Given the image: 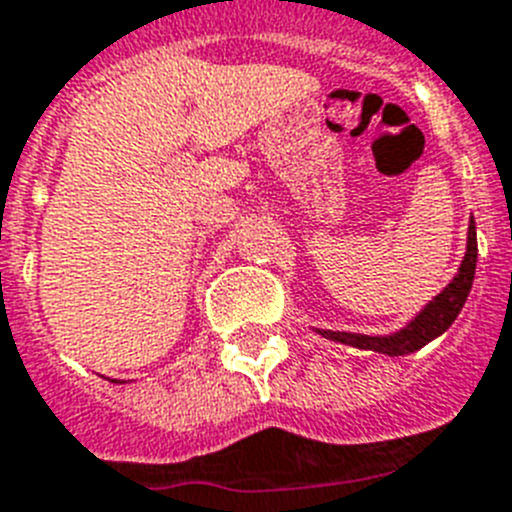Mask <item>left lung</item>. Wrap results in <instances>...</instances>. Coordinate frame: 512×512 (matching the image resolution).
Wrapping results in <instances>:
<instances>
[{"mask_svg":"<svg viewBox=\"0 0 512 512\" xmlns=\"http://www.w3.org/2000/svg\"><path fill=\"white\" fill-rule=\"evenodd\" d=\"M474 269H477V228H474V217L469 220V233H467V253L461 259L456 277L443 287L441 295L433 297L423 310L410 320L405 328L395 330L390 336H364V333H346V330H320L323 338H330L336 343H346V346L364 348V351H377L384 356H405L413 354L425 343H431L441 333L449 330L454 323L456 315L461 312L464 302L469 297V289L474 282Z\"/></svg>","mask_w":512,"mask_h":512,"instance_id":"left-lung-1","label":"left lung"}]
</instances>
